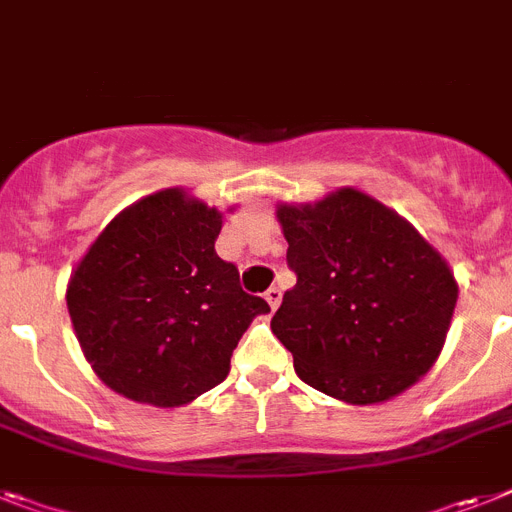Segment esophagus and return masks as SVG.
<instances>
[{
    "instance_id": "obj_1",
    "label": "esophagus",
    "mask_w": 512,
    "mask_h": 512,
    "mask_svg": "<svg viewBox=\"0 0 512 512\" xmlns=\"http://www.w3.org/2000/svg\"><path fill=\"white\" fill-rule=\"evenodd\" d=\"M281 299H283V294H281V289H278V286H270V289L265 291V302L270 304V309H273V312H276V309H278Z\"/></svg>"
}]
</instances>
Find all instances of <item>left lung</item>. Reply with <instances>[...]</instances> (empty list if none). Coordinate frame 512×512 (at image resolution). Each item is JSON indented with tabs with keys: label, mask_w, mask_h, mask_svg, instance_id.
I'll return each mask as SVG.
<instances>
[{
	"label": "left lung",
	"mask_w": 512,
	"mask_h": 512,
	"mask_svg": "<svg viewBox=\"0 0 512 512\" xmlns=\"http://www.w3.org/2000/svg\"><path fill=\"white\" fill-rule=\"evenodd\" d=\"M296 286L270 330L307 385L351 406L390 401L437 362L458 302L453 270L380 200L351 187L278 205Z\"/></svg>",
	"instance_id": "8db88e82"
}]
</instances>
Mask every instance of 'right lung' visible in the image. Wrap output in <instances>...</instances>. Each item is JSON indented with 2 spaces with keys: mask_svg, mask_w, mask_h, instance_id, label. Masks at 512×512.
Here are the masks:
<instances>
[{
  "mask_svg": "<svg viewBox=\"0 0 512 512\" xmlns=\"http://www.w3.org/2000/svg\"><path fill=\"white\" fill-rule=\"evenodd\" d=\"M223 213L179 187L124 208L67 283L72 328L114 393L158 409L226 380L231 354L268 302L216 255Z\"/></svg>",
  "mask_w": 512,
  "mask_h": 512,
  "instance_id": "right-lung-1",
  "label": "right lung"
}]
</instances>
